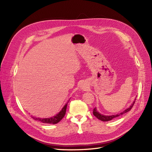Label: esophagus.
<instances>
[{"label": "esophagus", "mask_w": 152, "mask_h": 152, "mask_svg": "<svg viewBox=\"0 0 152 152\" xmlns=\"http://www.w3.org/2000/svg\"><path fill=\"white\" fill-rule=\"evenodd\" d=\"M82 89H84V86H82Z\"/></svg>", "instance_id": "34e87169"}]
</instances>
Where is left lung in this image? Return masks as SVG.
Wrapping results in <instances>:
<instances>
[{
    "label": "left lung",
    "mask_w": 152,
    "mask_h": 152,
    "mask_svg": "<svg viewBox=\"0 0 152 152\" xmlns=\"http://www.w3.org/2000/svg\"><path fill=\"white\" fill-rule=\"evenodd\" d=\"M135 100H136V99H134V102H132V103L131 104V105L129 107L127 108L125 110H124V111H123L122 112H121V113H118V114H116V115H104L101 114L100 113H99L98 111L97 110V108H94L93 109V115H94L96 118H98L99 119V120L102 121H103V122H107V121H112L113 118H116V117H119V116H121V115H123V114H124V113H127V112H129L130 110H131V109L132 108V106L134 105V103H135Z\"/></svg>",
    "instance_id": "obj_1"
}]
</instances>
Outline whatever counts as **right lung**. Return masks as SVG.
Listing matches in <instances>:
<instances>
[{
    "mask_svg": "<svg viewBox=\"0 0 152 152\" xmlns=\"http://www.w3.org/2000/svg\"><path fill=\"white\" fill-rule=\"evenodd\" d=\"M68 102L63 107V108L61 109L60 112H59L58 113H57L56 115H54L52 117L39 118V117H32V118L35 119V121H38L39 122L45 123V124H57L61 120V119L64 117V116H65V115L66 113V107H67Z\"/></svg>",
    "mask_w": 152,
    "mask_h": 152,
    "instance_id": "obj_1",
    "label": "right lung"
}]
</instances>
